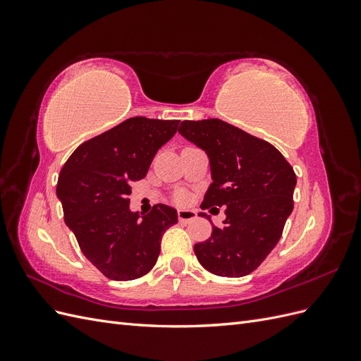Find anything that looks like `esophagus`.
Segmentation results:
<instances>
[{
  "mask_svg": "<svg viewBox=\"0 0 361 361\" xmlns=\"http://www.w3.org/2000/svg\"><path fill=\"white\" fill-rule=\"evenodd\" d=\"M178 218H179L180 223L187 224V223L195 220V218H197V214H195V211H185V209H180V211H178Z\"/></svg>",
  "mask_w": 361,
  "mask_h": 361,
  "instance_id": "34e87169",
  "label": "esophagus"
}]
</instances>
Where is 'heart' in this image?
<instances>
[{
    "label": "heart",
    "mask_w": 361,
    "mask_h": 361,
    "mask_svg": "<svg viewBox=\"0 0 361 361\" xmlns=\"http://www.w3.org/2000/svg\"><path fill=\"white\" fill-rule=\"evenodd\" d=\"M179 203H183L185 202V195H178V199H176Z\"/></svg>",
    "instance_id": "obj_1"
}]
</instances>
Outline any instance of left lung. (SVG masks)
<instances>
[{
    "label": "left lung",
    "mask_w": 361,
    "mask_h": 361,
    "mask_svg": "<svg viewBox=\"0 0 361 361\" xmlns=\"http://www.w3.org/2000/svg\"><path fill=\"white\" fill-rule=\"evenodd\" d=\"M179 133L209 157L212 183L200 207H226L224 226H212L194 253L215 276H247L281 238L293 209L295 171L268 141L220 118L183 120Z\"/></svg>",
    "instance_id": "8db88e82"
}]
</instances>
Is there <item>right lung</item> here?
Masks as SVG:
<instances>
[{"label": "right lung", "instance_id": "add662e5", "mask_svg": "<svg viewBox=\"0 0 361 361\" xmlns=\"http://www.w3.org/2000/svg\"><path fill=\"white\" fill-rule=\"evenodd\" d=\"M179 120L130 117L84 141L64 162L57 183L64 223L82 255L117 281L143 277L155 267L161 239L178 223L173 207L158 203L146 215L129 211L130 183L143 179Z\"/></svg>", "mask_w": 361, "mask_h": 361}]
</instances>
